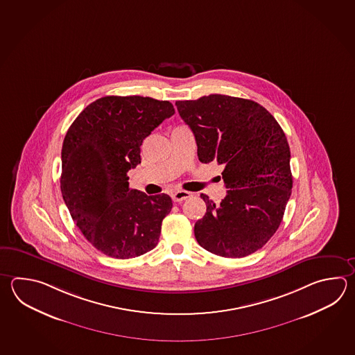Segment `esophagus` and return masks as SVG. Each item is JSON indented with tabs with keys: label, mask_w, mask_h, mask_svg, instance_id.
<instances>
[{
	"label": "esophagus",
	"mask_w": 355,
	"mask_h": 355,
	"mask_svg": "<svg viewBox=\"0 0 355 355\" xmlns=\"http://www.w3.org/2000/svg\"><path fill=\"white\" fill-rule=\"evenodd\" d=\"M192 195L187 192V191H174L173 193H172V198H173L174 202H182V201L189 198Z\"/></svg>",
	"instance_id": "34e87169"
}]
</instances>
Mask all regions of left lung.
<instances>
[{
  "label": "left lung",
  "mask_w": 355,
  "mask_h": 355,
  "mask_svg": "<svg viewBox=\"0 0 355 355\" xmlns=\"http://www.w3.org/2000/svg\"><path fill=\"white\" fill-rule=\"evenodd\" d=\"M175 106L193 131L200 162L225 166L226 196L216 205L201 195L207 209L195 224L196 240L225 258L257 252L279 227L292 192L282 128L259 103L239 97L210 94Z\"/></svg>",
  "instance_id": "1"
}]
</instances>
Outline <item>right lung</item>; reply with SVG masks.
Instances as JSON below:
<instances>
[{"mask_svg":"<svg viewBox=\"0 0 355 355\" xmlns=\"http://www.w3.org/2000/svg\"><path fill=\"white\" fill-rule=\"evenodd\" d=\"M173 114L169 101L106 96L89 103L67 131L63 200L85 238L111 258H135L158 244L172 198L131 189L128 172L141 162L143 140Z\"/></svg>","mask_w":355,"mask_h":355,"instance_id":"obj_1","label":"right lung"}]
</instances>
